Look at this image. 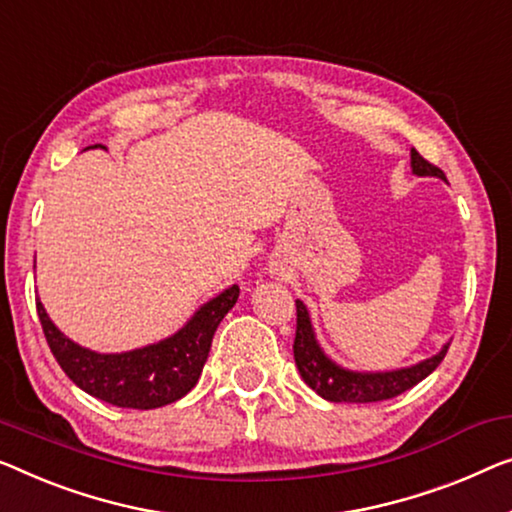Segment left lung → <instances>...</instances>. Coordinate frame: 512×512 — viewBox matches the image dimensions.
Listing matches in <instances>:
<instances>
[{
  "instance_id": "left-lung-1",
  "label": "left lung",
  "mask_w": 512,
  "mask_h": 512,
  "mask_svg": "<svg viewBox=\"0 0 512 512\" xmlns=\"http://www.w3.org/2000/svg\"><path fill=\"white\" fill-rule=\"evenodd\" d=\"M411 167L418 177H439L446 174L425 160L416 149H411ZM446 345L437 356L427 361L411 365V368L395 372H349L342 370L333 361L324 356L319 349L315 333H312L308 310L301 301H296V335H294V361L301 377L317 395L331 402H379L398 398L400 393L409 391L418 381H423L437 365L444 361L448 352Z\"/></svg>"
}]
</instances>
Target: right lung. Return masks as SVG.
<instances>
[{"mask_svg": "<svg viewBox=\"0 0 512 512\" xmlns=\"http://www.w3.org/2000/svg\"><path fill=\"white\" fill-rule=\"evenodd\" d=\"M239 299V287L225 289L202 305L179 333L158 345L126 354H96L75 345L50 322L36 301L45 340L66 377L94 398L124 409H158L177 402L197 384L207 363L213 333Z\"/></svg>", "mask_w": 512, "mask_h": 512, "instance_id": "obj_1", "label": "right lung"}]
</instances>
